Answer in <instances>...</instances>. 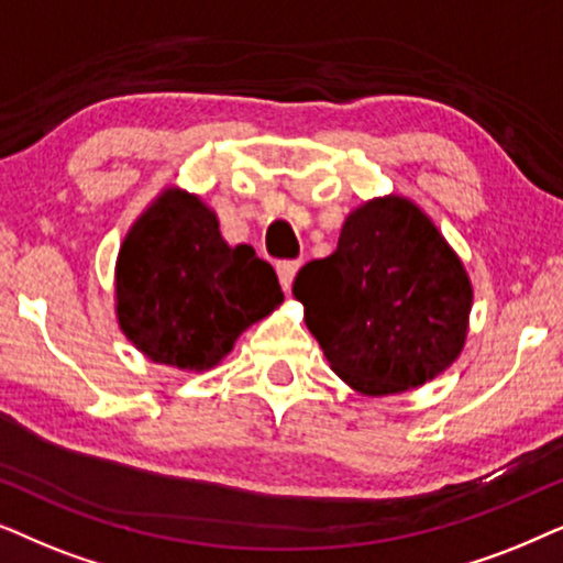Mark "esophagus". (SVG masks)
I'll return each mask as SVG.
<instances>
[{
    "label": "esophagus",
    "mask_w": 563,
    "mask_h": 563,
    "mask_svg": "<svg viewBox=\"0 0 563 563\" xmlns=\"http://www.w3.org/2000/svg\"><path fill=\"white\" fill-rule=\"evenodd\" d=\"M298 267H301V262H298V260H283V262H277L275 269H277V277H280L283 290H288L290 286H294V277H296V273H298Z\"/></svg>",
    "instance_id": "34e87169"
}]
</instances>
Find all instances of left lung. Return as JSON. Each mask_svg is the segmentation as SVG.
Segmentation results:
<instances>
[{"instance_id": "8db88e82", "label": "left lung", "mask_w": 563, "mask_h": 563, "mask_svg": "<svg viewBox=\"0 0 563 563\" xmlns=\"http://www.w3.org/2000/svg\"><path fill=\"white\" fill-rule=\"evenodd\" d=\"M294 296L332 371L363 394L427 384L466 340V269L404 198L373 200L350 213L336 250L296 275Z\"/></svg>"}]
</instances>
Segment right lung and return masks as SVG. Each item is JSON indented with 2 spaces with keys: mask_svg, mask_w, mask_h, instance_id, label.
<instances>
[{
  "mask_svg": "<svg viewBox=\"0 0 563 563\" xmlns=\"http://www.w3.org/2000/svg\"><path fill=\"white\" fill-rule=\"evenodd\" d=\"M280 301L273 265L252 246L223 242L195 195L164 192L120 246L118 321L156 363L213 368Z\"/></svg>",
  "mask_w": 563,
  "mask_h": 563,
  "instance_id": "right-lung-1",
  "label": "right lung"
}]
</instances>
